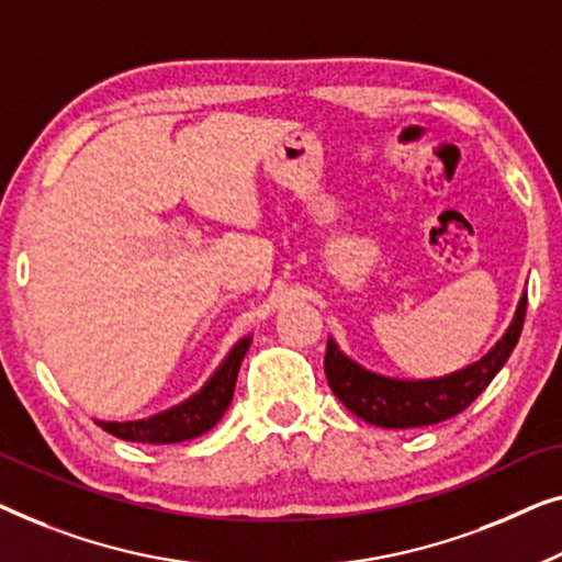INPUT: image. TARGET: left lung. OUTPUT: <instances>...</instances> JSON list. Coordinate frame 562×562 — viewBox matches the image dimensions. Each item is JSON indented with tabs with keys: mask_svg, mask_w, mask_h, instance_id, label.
Instances as JSON below:
<instances>
[{
	"mask_svg": "<svg viewBox=\"0 0 562 562\" xmlns=\"http://www.w3.org/2000/svg\"><path fill=\"white\" fill-rule=\"evenodd\" d=\"M527 313V295L519 300L517 315L502 336V341L486 353L484 359L471 363L456 374L442 379H423V382H405L390 379L374 371L361 369L357 361L344 357L338 346L326 344V379L338 400L376 428H423L436 425L463 413L481 392L492 384L499 369L515 351L521 334V323Z\"/></svg>",
	"mask_w": 562,
	"mask_h": 562,
	"instance_id": "obj_1",
	"label": "left lung"
}]
</instances>
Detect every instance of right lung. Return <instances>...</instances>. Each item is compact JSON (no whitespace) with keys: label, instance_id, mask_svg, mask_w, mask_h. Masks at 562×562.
<instances>
[{"label":"right lung","instance_id":"obj_1","mask_svg":"<svg viewBox=\"0 0 562 562\" xmlns=\"http://www.w3.org/2000/svg\"><path fill=\"white\" fill-rule=\"evenodd\" d=\"M251 338H244L232 349V353L224 359V363L216 369L209 382H205L199 394H193L191 400H186L183 405L168 409L147 420H134V423H99L101 428L112 436L132 442H183L191 438H199L203 432H209L221 417H224L226 407L232 405L236 376H239V367L244 353H247Z\"/></svg>","mask_w":562,"mask_h":562}]
</instances>
